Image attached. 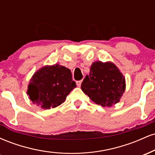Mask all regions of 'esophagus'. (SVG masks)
I'll list each match as a JSON object with an SVG mask.
<instances>
[{
  "instance_id": "esophagus-1",
  "label": "esophagus",
  "mask_w": 155,
  "mask_h": 155,
  "mask_svg": "<svg viewBox=\"0 0 155 155\" xmlns=\"http://www.w3.org/2000/svg\"><path fill=\"white\" fill-rule=\"evenodd\" d=\"M81 82H82V80H79V81H76V84H77V86H78V87L81 86Z\"/></svg>"
}]
</instances>
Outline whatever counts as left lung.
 Here are the masks:
<instances>
[{
  "label": "left lung",
  "mask_w": 155,
  "mask_h": 155,
  "mask_svg": "<svg viewBox=\"0 0 155 155\" xmlns=\"http://www.w3.org/2000/svg\"><path fill=\"white\" fill-rule=\"evenodd\" d=\"M125 79L111 62H95L90 72L81 83V88L96 104L112 106L120 101L125 90Z\"/></svg>",
  "instance_id": "obj_1"
}]
</instances>
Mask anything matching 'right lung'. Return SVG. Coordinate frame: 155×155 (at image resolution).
<instances>
[{
    "label": "right lung",
    "instance_id": "1",
    "mask_svg": "<svg viewBox=\"0 0 155 155\" xmlns=\"http://www.w3.org/2000/svg\"><path fill=\"white\" fill-rule=\"evenodd\" d=\"M76 87L71 71L55 64L41 68L33 74L27 94L33 104L43 109H49L65 102Z\"/></svg>",
    "mask_w": 155,
    "mask_h": 155
}]
</instances>
